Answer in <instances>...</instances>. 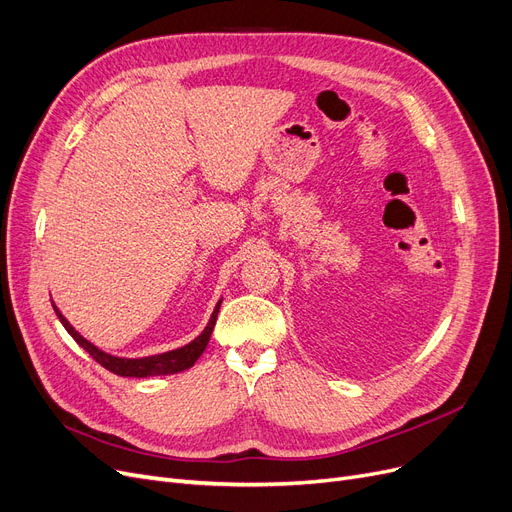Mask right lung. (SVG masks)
<instances>
[{
	"mask_svg": "<svg viewBox=\"0 0 512 512\" xmlns=\"http://www.w3.org/2000/svg\"><path fill=\"white\" fill-rule=\"evenodd\" d=\"M220 304L222 300H218V304L214 306L212 317L208 321V325L203 327V332L191 340L189 344L180 346V349L168 351V353H159V355H149V357H117L111 353H105L102 349H98L96 344H92L90 340H86L81 336L75 327L69 323V319L60 313L58 306L52 302L54 306V313L60 319V323L65 325V330L71 334V338L84 349L96 363H100L105 370L117 374V376H124V378H147V376H168V374H178V372H185L189 367L195 365V361L201 357V353L206 351V346L210 342V336L214 332V325H216V317L220 311Z\"/></svg>",
	"mask_w": 512,
	"mask_h": 512,
	"instance_id": "add662e5",
	"label": "right lung"
}]
</instances>
